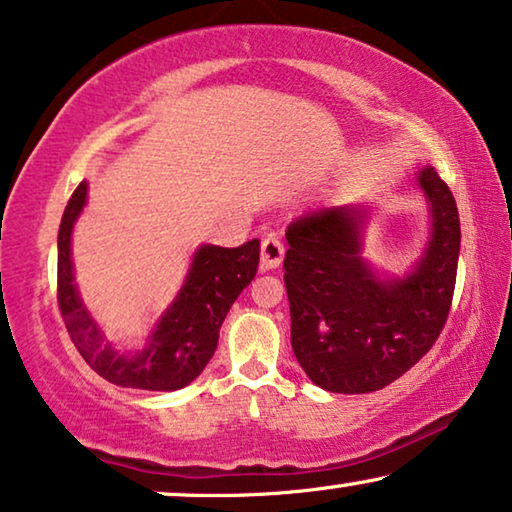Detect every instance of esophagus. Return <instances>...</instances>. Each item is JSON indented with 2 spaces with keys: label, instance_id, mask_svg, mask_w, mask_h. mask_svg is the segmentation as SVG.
Listing matches in <instances>:
<instances>
[{
  "label": "esophagus",
  "instance_id": "obj_1",
  "mask_svg": "<svg viewBox=\"0 0 512 512\" xmlns=\"http://www.w3.org/2000/svg\"><path fill=\"white\" fill-rule=\"evenodd\" d=\"M285 246L280 243L276 236H266L262 241V269H278L280 262H283Z\"/></svg>",
  "mask_w": 512,
  "mask_h": 512
}]
</instances>
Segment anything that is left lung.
Listing matches in <instances>:
<instances>
[{"label": "left lung", "mask_w": 512, "mask_h": 512, "mask_svg": "<svg viewBox=\"0 0 512 512\" xmlns=\"http://www.w3.org/2000/svg\"><path fill=\"white\" fill-rule=\"evenodd\" d=\"M431 239L415 269L383 280L362 259L364 206H331L287 227L285 287L292 350L315 385L338 394L383 390L431 350L448 320L462 229L450 187L417 174Z\"/></svg>", "instance_id": "1"}]
</instances>
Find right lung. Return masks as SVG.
<instances>
[{
  "instance_id": "1",
  "label": "right lung",
  "mask_w": 512,
  "mask_h": 512,
  "mask_svg": "<svg viewBox=\"0 0 512 512\" xmlns=\"http://www.w3.org/2000/svg\"><path fill=\"white\" fill-rule=\"evenodd\" d=\"M85 197L88 183L83 181L64 208L57 234V304L71 341L90 369L113 385L150 392L181 390L204 371L218 348L220 327L229 308L255 278L259 239L239 248L201 246L194 253L181 294L162 315L148 348L134 355H118L104 343L102 331L85 311L74 285L71 229L83 211Z\"/></svg>"
}]
</instances>
